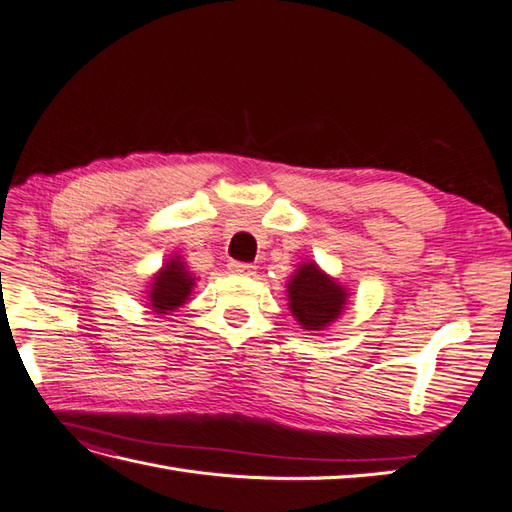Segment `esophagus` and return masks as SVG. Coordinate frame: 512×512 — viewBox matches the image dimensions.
Returning <instances> with one entry per match:
<instances>
[{"label": "esophagus", "mask_w": 512, "mask_h": 512, "mask_svg": "<svg viewBox=\"0 0 512 512\" xmlns=\"http://www.w3.org/2000/svg\"><path fill=\"white\" fill-rule=\"evenodd\" d=\"M228 269H230V273H237V275H254L256 273V267L252 265V262H230Z\"/></svg>", "instance_id": "esophagus-1"}]
</instances>
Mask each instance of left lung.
Wrapping results in <instances>:
<instances>
[{
	"label": "left lung",
	"instance_id": "8db88e82",
	"mask_svg": "<svg viewBox=\"0 0 512 512\" xmlns=\"http://www.w3.org/2000/svg\"><path fill=\"white\" fill-rule=\"evenodd\" d=\"M288 307L305 331H324L342 316L348 290L316 262H305L288 280Z\"/></svg>",
	"mask_w": 512,
	"mask_h": 512
}]
</instances>
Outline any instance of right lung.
Listing matches in <instances>:
<instances>
[{"label":"right lung","mask_w":512,"mask_h":512,"mask_svg":"<svg viewBox=\"0 0 512 512\" xmlns=\"http://www.w3.org/2000/svg\"><path fill=\"white\" fill-rule=\"evenodd\" d=\"M194 282L196 277L185 269V262L179 256H170L162 269L153 275L151 288L147 290L149 309L164 316L177 312V307L188 301Z\"/></svg>","instance_id":"1"}]
</instances>
